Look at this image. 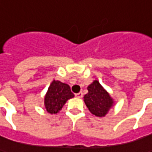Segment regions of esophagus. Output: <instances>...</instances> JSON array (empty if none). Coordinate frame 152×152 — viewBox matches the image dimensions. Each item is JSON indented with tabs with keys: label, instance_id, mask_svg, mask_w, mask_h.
<instances>
[{
	"label": "esophagus",
	"instance_id": "34e87169",
	"mask_svg": "<svg viewBox=\"0 0 152 152\" xmlns=\"http://www.w3.org/2000/svg\"><path fill=\"white\" fill-rule=\"evenodd\" d=\"M75 96H76V97H78V98H81L82 96H83V93H82V92H80V93H76Z\"/></svg>",
	"mask_w": 152,
	"mask_h": 152
}]
</instances>
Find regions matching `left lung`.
Wrapping results in <instances>:
<instances>
[{
    "mask_svg": "<svg viewBox=\"0 0 152 152\" xmlns=\"http://www.w3.org/2000/svg\"><path fill=\"white\" fill-rule=\"evenodd\" d=\"M88 93L84 96L86 106L96 117H104L113 105V101L97 80L88 86Z\"/></svg>",
    "mask_w": 152,
    "mask_h": 152,
    "instance_id": "obj_1",
    "label": "left lung"
}]
</instances>
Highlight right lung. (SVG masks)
<instances>
[{
	"label": "right lung",
	"mask_w": 152,
	"mask_h": 152,
	"mask_svg": "<svg viewBox=\"0 0 152 152\" xmlns=\"http://www.w3.org/2000/svg\"><path fill=\"white\" fill-rule=\"evenodd\" d=\"M74 94L70 86L59 80H53L48 88L45 96V107L48 113H57L62 110L68 99L72 98Z\"/></svg>",
	"instance_id": "right-lung-1"
}]
</instances>
